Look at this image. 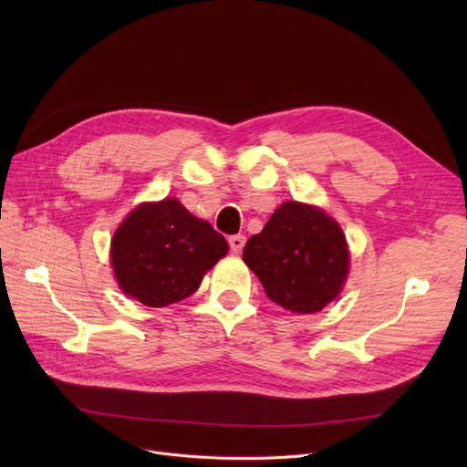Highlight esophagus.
Returning <instances> with one entry per match:
<instances>
[{
  "instance_id": "esophagus-1",
  "label": "esophagus",
  "mask_w": 467,
  "mask_h": 467,
  "mask_svg": "<svg viewBox=\"0 0 467 467\" xmlns=\"http://www.w3.org/2000/svg\"><path fill=\"white\" fill-rule=\"evenodd\" d=\"M244 245H245V237L244 235H232L230 237V249H232V253H239L244 249Z\"/></svg>"
}]
</instances>
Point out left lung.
Listing matches in <instances>:
<instances>
[{"instance_id": "1", "label": "left lung", "mask_w": 467, "mask_h": 467, "mask_svg": "<svg viewBox=\"0 0 467 467\" xmlns=\"http://www.w3.org/2000/svg\"><path fill=\"white\" fill-rule=\"evenodd\" d=\"M244 261L268 300L294 314H316L335 300L348 275L345 234L327 212L288 201L251 235Z\"/></svg>"}]
</instances>
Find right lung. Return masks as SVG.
Returning a JSON list of instances; mask_svg holds the SVG:
<instances>
[{"instance_id":"add662e5","label":"right lung","mask_w":467,"mask_h":467,"mask_svg":"<svg viewBox=\"0 0 467 467\" xmlns=\"http://www.w3.org/2000/svg\"><path fill=\"white\" fill-rule=\"evenodd\" d=\"M228 242L177 199L134 208L110 242V265L120 290L150 307H165L199 290Z\"/></svg>"}]
</instances>
